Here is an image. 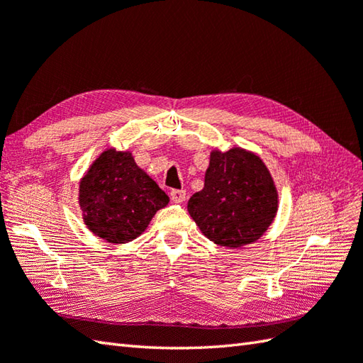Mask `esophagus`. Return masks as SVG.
<instances>
[{
  "label": "esophagus",
  "mask_w": 363,
  "mask_h": 363,
  "mask_svg": "<svg viewBox=\"0 0 363 363\" xmlns=\"http://www.w3.org/2000/svg\"><path fill=\"white\" fill-rule=\"evenodd\" d=\"M173 203H184L186 201V190H172L169 191Z\"/></svg>",
  "instance_id": "34e87169"
}]
</instances>
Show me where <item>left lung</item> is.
Segmentation results:
<instances>
[{"instance_id":"1","label":"left lung","mask_w":363,"mask_h":363,"mask_svg":"<svg viewBox=\"0 0 363 363\" xmlns=\"http://www.w3.org/2000/svg\"><path fill=\"white\" fill-rule=\"evenodd\" d=\"M279 195L269 169L256 152L240 146L213 150L204 189L187 209L199 230L229 250L257 242L276 218Z\"/></svg>"}]
</instances>
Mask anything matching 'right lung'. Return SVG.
Instances as JSON below:
<instances>
[{"mask_svg":"<svg viewBox=\"0 0 363 363\" xmlns=\"http://www.w3.org/2000/svg\"><path fill=\"white\" fill-rule=\"evenodd\" d=\"M169 198L130 151L107 148L89 167L79 182L84 225L109 243H128L143 234Z\"/></svg>","mask_w":363,"mask_h":363,"instance_id":"right-lung-1","label":"right lung"}]
</instances>
